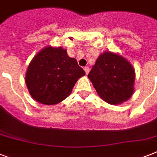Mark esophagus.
Masks as SVG:
<instances>
[{"label": "esophagus", "instance_id": "obj_1", "mask_svg": "<svg viewBox=\"0 0 157 157\" xmlns=\"http://www.w3.org/2000/svg\"><path fill=\"white\" fill-rule=\"evenodd\" d=\"M84 70H85V71H86V75L90 72V67H86L84 68Z\"/></svg>", "mask_w": 157, "mask_h": 157}]
</instances>
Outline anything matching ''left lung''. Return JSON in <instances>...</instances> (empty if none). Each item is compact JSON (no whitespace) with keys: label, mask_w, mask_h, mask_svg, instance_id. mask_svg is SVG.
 I'll list each match as a JSON object with an SVG mask.
<instances>
[{"label":"left lung","mask_w":157,"mask_h":157,"mask_svg":"<svg viewBox=\"0 0 157 157\" xmlns=\"http://www.w3.org/2000/svg\"><path fill=\"white\" fill-rule=\"evenodd\" d=\"M88 78L98 96L111 105L129 100L134 92V67L117 53L105 51L99 54Z\"/></svg>","instance_id":"obj_1"}]
</instances>
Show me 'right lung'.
I'll use <instances>...</instances> for the list:
<instances>
[{
    "mask_svg": "<svg viewBox=\"0 0 157 157\" xmlns=\"http://www.w3.org/2000/svg\"><path fill=\"white\" fill-rule=\"evenodd\" d=\"M86 72L67 50L48 45L32 59L25 82L32 98L45 105L60 103L71 94L75 84Z\"/></svg>",
    "mask_w": 157,
    "mask_h": 157,
    "instance_id": "add662e5",
    "label": "right lung"
}]
</instances>
